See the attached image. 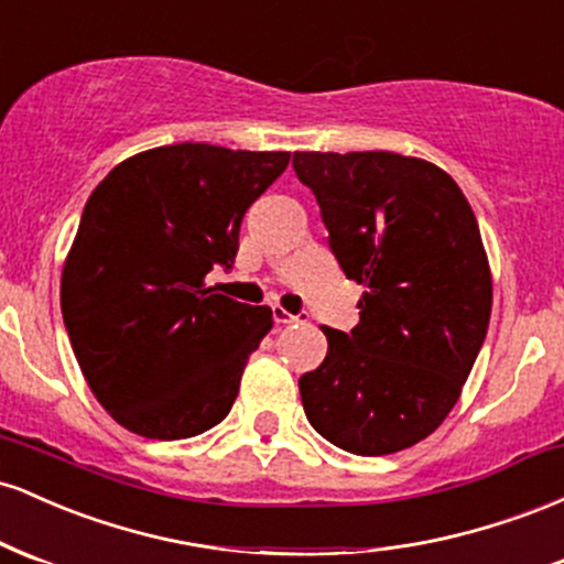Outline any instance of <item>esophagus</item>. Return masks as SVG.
Instances as JSON below:
<instances>
[{
  "label": "esophagus",
  "instance_id": "1",
  "mask_svg": "<svg viewBox=\"0 0 564 564\" xmlns=\"http://www.w3.org/2000/svg\"><path fill=\"white\" fill-rule=\"evenodd\" d=\"M273 318H275V323H300V321H304V315L302 313L300 315H291L289 310L273 307Z\"/></svg>",
  "mask_w": 564,
  "mask_h": 564
}]
</instances>
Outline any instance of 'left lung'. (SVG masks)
<instances>
[{"label": "left lung", "instance_id": "obj_1", "mask_svg": "<svg viewBox=\"0 0 564 564\" xmlns=\"http://www.w3.org/2000/svg\"><path fill=\"white\" fill-rule=\"evenodd\" d=\"M291 164L366 289L358 326L323 328L326 360L300 379L307 422L355 456L411 448L456 405L488 334L494 281L475 212L424 159L296 151Z\"/></svg>", "mask_w": 564, "mask_h": 564}]
</instances>
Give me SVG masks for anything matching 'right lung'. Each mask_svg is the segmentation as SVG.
Here are the masks:
<instances>
[{"mask_svg": "<svg viewBox=\"0 0 564 564\" xmlns=\"http://www.w3.org/2000/svg\"><path fill=\"white\" fill-rule=\"evenodd\" d=\"M289 159L180 142L121 161L93 191L61 310L89 390L124 430L183 440L230 413L273 310L215 294L204 278L232 268L246 209Z\"/></svg>", "mask_w": 564, "mask_h": 564, "instance_id": "obj_1", "label": "right lung"}]
</instances>
